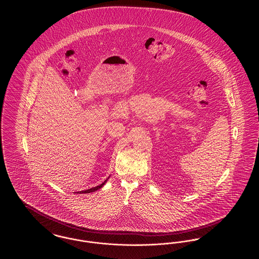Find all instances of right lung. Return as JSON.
<instances>
[{"instance_id": "add662e5", "label": "right lung", "mask_w": 259, "mask_h": 259, "mask_svg": "<svg viewBox=\"0 0 259 259\" xmlns=\"http://www.w3.org/2000/svg\"><path fill=\"white\" fill-rule=\"evenodd\" d=\"M107 182V180L103 183V184H101V185H98V186H95V187H92V188H90V189H87V190H82V191H80V192H77V193H90V192H94V191H96V190H98L100 189L103 185H105V183Z\"/></svg>"}]
</instances>
